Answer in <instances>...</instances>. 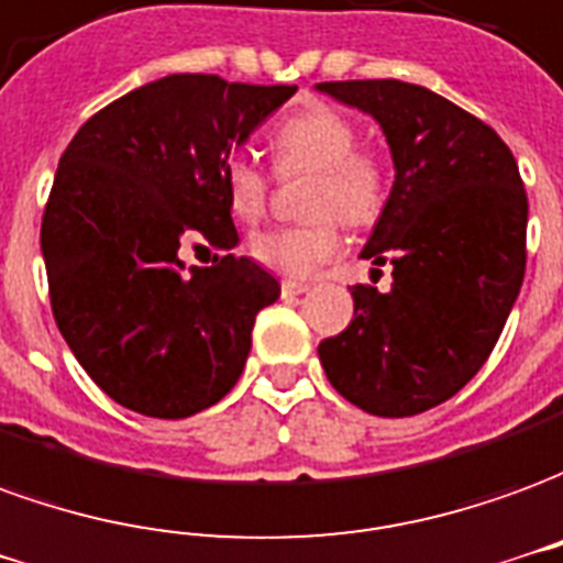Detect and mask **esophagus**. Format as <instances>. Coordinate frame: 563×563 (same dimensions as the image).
<instances>
[{
    "label": "esophagus",
    "instance_id": "obj_1",
    "mask_svg": "<svg viewBox=\"0 0 563 563\" xmlns=\"http://www.w3.org/2000/svg\"><path fill=\"white\" fill-rule=\"evenodd\" d=\"M312 288L309 282H297V278H285L282 282V297H300V294H306V290Z\"/></svg>",
    "mask_w": 563,
    "mask_h": 563
}]
</instances>
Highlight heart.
<instances>
[{
  "label": "heart",
  "mask_w": 563,
  "mask_h": 563,
  "mask_svg": "<svg viewBox=\"0 0 563 563\" xmlns=\"http://www.w3.org/2000/svg\"><path fill=\"white\" fill-rule=\"evenodd\" d=\"M275 175L309 173L302 224L269 227L249 242L251 257L266 269L309 275L333 261L342 249L339 221L366 227L388 202V163L373 147L357 145V126L342 111L312 106L275 123L269 133ZM227 206L239 221H257L269 199V175L249 157H230L221 166Z\"/></svg>",
  "instance_id": "1"
}]
</instances>
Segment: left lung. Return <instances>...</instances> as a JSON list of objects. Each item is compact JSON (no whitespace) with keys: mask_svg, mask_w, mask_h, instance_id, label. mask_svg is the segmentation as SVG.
<instances>
[{"mask_svg":"<svg viewBox=\"0 0 563 563\" xmlns=\"http://www.w3.org/2000/svg\"><path fill=\"white\" fill-rule=\"evenodd\" d=\"M318 90L373 114L397 169L361 251L394 266V285H354L352 324L318 357L369 416H418L464 388L500 339L525 278L528 194L504 139L428 87L382 78Z\"/></svg>","mask_w":563,"mask_h":563,"instance_id":"8db88e82","label":"left lung"}]
</instances>
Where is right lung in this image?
Instances as JSON below:
<instances>
[{
    "mask_svg": "<svg viewBox=\"0 0 563 563\" xmlns=\"http://www.w3.org/2000/svg\"><path fill=\"white\" fill-rule=\"evenodd\" d=\"M297 93L166 75L97 111L59 157L42 218L51 309L87 376L147 418H187L236 385L278 282L236 257L221 166ZM185 244L218 250L184 273Z\"/></svg>",
    "mask_w": 563,
    "mask_h": 563,
    "instance_id": "add662e5",
    "label": "right lung"
}]
</instances>
